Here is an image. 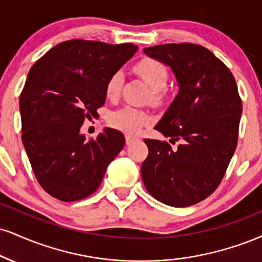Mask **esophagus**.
<instances>
[{"instance_id":"1","label":"esophagus","mask_w":262,"mask_h":262,"mask_svg":"<svg viewBox=\"0 0 262 262\" xmlns=\"http://www.w3.org/2000/svg\"><path fill=\"white\" fill-rule=\"evenodd\" d=\"M137 140H139V138L133 137V135H125V144L127 145H132Z\"/></svg>"}]
</instances>
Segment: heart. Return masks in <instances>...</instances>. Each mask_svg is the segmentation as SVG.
<instances>
[{"label": "heart", "mask_w": 262, "mask_h": 262, "mask_svg": "<svg viewBox=\"0 0 262 262\" xmlns=\"http://www.w3.org/2000/svg\"><path fill=\"white\" fill-rule=\"evenodd\" d=\"M134 72L150 86L151 100L154 102H161L165 99V86L168 79V72L162 62L155 58H141L134 64ZM123 84V74L115 72L106 83V96L110 100H116L119 96ZM151 122L149 113L134 107L125 106L108 116V123L112 128L124 132L127 134H137L144 125Z\"/></svg>", "instance_id": "1"}]
</instances>
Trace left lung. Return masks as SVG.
<instances>
[{"label": "left lung", "mask_w": 262, "mask_h": 262, "mask_svg": "<svg viewBox=\"0 0 262 262\" xmlns=\"http://www.w3.org/2000/svg\"><path fill=\"white\" fill-rule=\"evenodd\" d=\"M150 57L174 72L179 93L155 125L167 141L145 139L141 165L147 191L161 203L185 207L210 196L222 182L238 143L242 99L228 67L191 42L146 47Z\"/></svg>", "instance_id": "1"}]
</instances>
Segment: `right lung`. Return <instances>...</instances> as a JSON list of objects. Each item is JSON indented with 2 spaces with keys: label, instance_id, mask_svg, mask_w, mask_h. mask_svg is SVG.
I'll list each match as a JSON object with an SVG mask.
<instances>
[{
  "label": "right lung",
  "instance_id": "right-lung-1",
  "mask_svg": "<svg viewBox=\"0 0 262 262\" xmlns=\"http://www.w3.org/2000/svg\"><path fill=\"white\" fill-rule=\"evenodd\" d=\"M134 43L72 39L30 68L19 97L21 140L41 188L71 203L95 193L124 135L106 128L85 141L80 128L106 101V83L137 51ZM97 118V117H96Z\"/></svg>",
  "mask_w": 262,
  "mask_h": 262
}]
</instances>
